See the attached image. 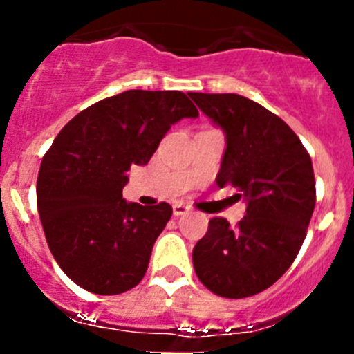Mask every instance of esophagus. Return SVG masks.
<instances>
[{"label":"esophagus","mask_w":354,"mask_h":354,"mask_svg":"<svg viewBox=\"0 0 354 354\" xmlns=\"http://www.w3.org/2000/svg\"><path fill=\"white\" fill-rule=\"evenodd\" d=\"M186 212H189V207L184 204H175L174 205V216H183L186 214Z\"/></svg>","instance_id":"1"}]
</instances>
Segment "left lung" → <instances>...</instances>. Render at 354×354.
<instances>
[{
    "label": "left lung",
    "instance_id": "8db88e82",
    "mask_svg": "<svg viewBox=\"0 0 354 354\" xmlns=\"http://www.w3.org/2000/svg\"><path fill=\"white\" fill-rule=\"evenodd\" d=\"M225 133L218 186L246 198L230 227L212 218L193 248L198 280L221 298L239 299L273 286L294 262L315 205L312 159L286 122L237 93H189Z\"/></svg>",
    "mask_w": 354,
    "mask_h": 354
}]
</instances>
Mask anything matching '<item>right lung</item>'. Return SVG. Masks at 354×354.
Wrapping results in <instances>:
<instances>
[{
    "mask_svg": "<svg viewBox=\"0 0 354 354\" xmlns=\"http://www.w3.org/2000/svg\"><path fill=\"white\" fill-rule=\"evenodd\" d=\"M196 117L183 92L127 90L60 131L40 165L37 207L53 257L72 282L102 296L142 282L171 207L126 202V171L149 162L175 122Z\"/></svg>",
    "mask_w": 354,
    "mask_h": 354,
    "instance_id": "right-lung-1",
    "label": "right lung"
}]
</instances>
